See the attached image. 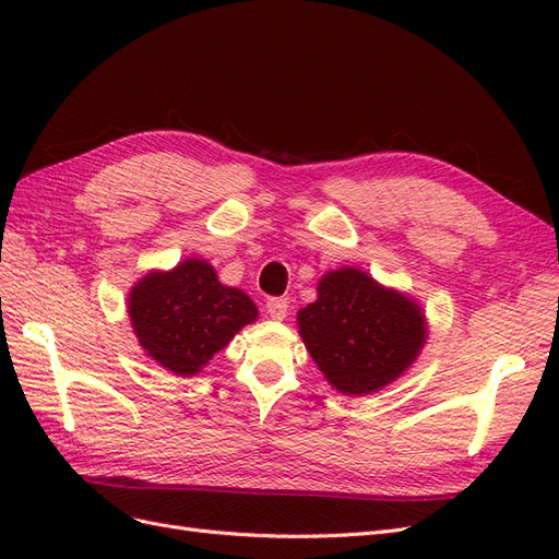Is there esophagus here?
<instances>
[{
	"label": "esophagus",
	"instance_id": "34e87169",
	"mask_svg": "<svg viewBox=\"0 0 559 559\" xmlns=\"http://www.w3.org/2000/svg\"><path fill=\"white\" fill-rule=\"evenodd\" d=\"M265 310H267L270 317L282 321L286 314H289V302H286L284 298H267Z\"/></svg>",
	"mask_w": 559,
	"mask_h": 559
}]
</instances>
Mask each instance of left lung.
I'll return each instance as SVG.
<instances>
[{
    "mask_svg": "<svg viewBox=\"0 0 559 559\" xmlns=\"http://www.w3.org/2000/svg\"><path fill=\"white\" fill-rule=\"evenodd\" d=\"M296 324L321 373L345 396L376 394L399 380L429 333L413 296L352 265L319 280L317 300L298 310Z\"/></svg>",
    "mask_w": 559,
    "mask_h": 559,
    "instance_id": "obj_1",
    "label": "left lung"
}]
</instances>
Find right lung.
Masks as SVG:
<instances>
[{"mask_svg":"<svg viewBox=\"0 0 559 559\" xmlns=\"http://www.w3.org/2000/svg\"><path fill=\"white\" fill-rule=\"evenodd\" d=\"M128 317L151 359L191 378L259 319V308L242 289L218 282L205 259H183L173 270H148L132 284Z\"/></svg>","mask_w":559,"mask_h":559,"instance_id":"add662e5","label":"right lung"}]
</instances>
